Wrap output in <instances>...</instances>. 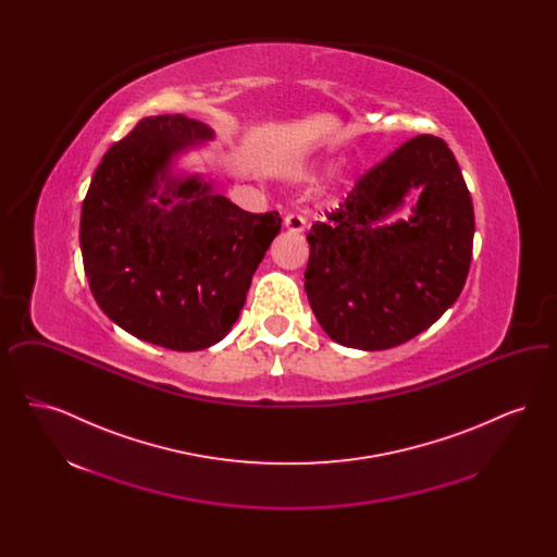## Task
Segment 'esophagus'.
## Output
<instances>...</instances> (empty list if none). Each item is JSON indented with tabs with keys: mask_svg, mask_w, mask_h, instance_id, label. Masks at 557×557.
<instances>
[{
	"mask_svg": "<svg viewBox=\"0 0 557 557\" xmlns=\"http://www.w3.org/2000/svg\"><path fill=\"white\" fill-rule=\"evenodd\" d=\"M305 225H307V219H305L302 214H298V212H288V214L284 216V227H286L290 234L305 232Z\"/></svg>",
	"mask_w": 557,
	"mask_h": 557,
	"instance_id": "1",
	"label": "esophagus"
}]
</instances>
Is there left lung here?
<instances>
[{"mask_svg":"<svg viewBox=\"0 0 557 557\" xmlns=\"http://www.w3.org/2000/svg\"><path fill=\"white\" fill-rule=\"evenodd\" d=\"M411 188L409 220L391 222ZM305 290L338 345L384 350L416 338L463 290L474 207L447 144L418 135L373 166L309 232Z\"/></svg>","mask_w":557,"mask_h":557,"instance_id":"left-lung-1","label":"left lung"}]
</instances>
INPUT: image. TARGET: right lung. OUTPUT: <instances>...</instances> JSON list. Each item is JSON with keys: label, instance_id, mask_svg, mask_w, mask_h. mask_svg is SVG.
<instances>
[{"label": "right lung", "instance_id": "right-lung-1", "mask_svg": "<svg viewBox=\"0 0 557 557\" xmlns=\"http://www.w3.org/2000/svg\"><path fill=\"white\" fill-rule=\"evenodd\" d=\"M214 139L184 114L141 119L96 169L81 209V255L110 321L171 350L223 341L280 234L277 212L242 211L202 173L177 169Z\"/></svg>", "mask_w": 557, "mask_h": 557}]
</instances>
